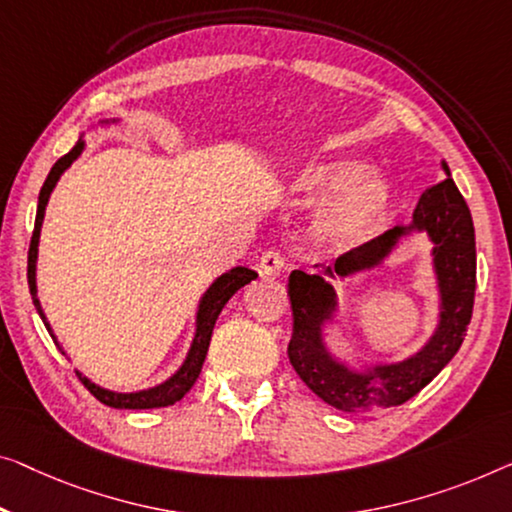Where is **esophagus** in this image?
<instances>
[{
    "label": "esophagus",
    "mask_w": 512,
    "mask_h": 512,
    "mask_svg": "<svg viewBox=\"0 0 512 512\" xmlns=\"http://www.w3.org/2000/svg\"><path fill=\"white\" fill-rule=\"evenodd\" d=\"M285 271V257H282L278 250H266L259 257V273L264 278H278L280 273Z\"/></svg>",
    "instance_id": "1"
}]
</instances>
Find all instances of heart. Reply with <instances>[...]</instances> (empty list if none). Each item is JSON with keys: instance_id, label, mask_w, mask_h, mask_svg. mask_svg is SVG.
I'll use <instances>...</instances> for the list:
<instances>
[{"instance_id": "b5f03b06", "label": "heart", "mask_w": 512, "mask_h": 512, "mask_svg": "<svg viewBox=\"0 0 512 512\" xmlns=\"http://www.w3.org/2000/svg\"><path fill=\"white\" fill-rule=\"evenodd\" d=\"M301 195L324 200L315 220L317 239L335 250H352L370 239L391 207V183L358 158H331L305 167L294 179Z\"/></svg>"}]
</instances>
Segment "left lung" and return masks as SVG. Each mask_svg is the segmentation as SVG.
<instances>
[{
	"mask_svg": "<svg viewBox=\"0 0 512 512\" xmlns=\"http://www.w3.org/2000/svg\"><path fill=\"white\" fill-rule=\"evenodd\" d=\"M446 181L425 190L411 223L398 225L361 248L335 259L324 273L345 282L384 266L411 236L430 241L432 273L437 282V326L425 345L402 361L349 363L335 356L326 342V329L338 324L340 299L333 285L319 273L292 271L287 285L294 331L287 354L305 386L317 398L347 414H368L398 407L414 398L451 363L460 349L474 310L476 292V234L464 197L441 160Z\"/></svg>",
	"mask_w": 512,
	"mask_h": 512,
	"instance_id": "1",
	"label": "left lung"
}]
</instances>
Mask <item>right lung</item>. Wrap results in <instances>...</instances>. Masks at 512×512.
Here are the masks:
<instances>
[{
	"label": "right lung",
	"instance_id": "obj_1",
	"mask_svg": "<svg viewBox=\"0 0 512 512\" xmlns=\"http://www.w3.org/2000/svg\"><path fill=\"white\" fill-rule=\"evenodd\" d=\"M121 119H101L98 121V126H112V124H119ZM85 140L75 142V147L68 151L64 158H59L55 165H52V170L48 174V179H45L41 193H38V209H36V223H34V234H32V243H29V255H27V282H29V292H32V301H34V308L38 315H41L45 329L52 335V340H55V345L59 347V352L68 358V354L64 352V347L59 345L55 331H52V326L48 322V317H45L43 312V305L38 301V287H36V262H38V241H41V227H43V218H45V207H48L50 202V195L52 190H55L57 181L61 179V174H64L68 167H71L75 160L80 158L82 151H85ZM257 278V271L248 269V266H234V269L225 271L223 276H218L216 280L211 282L207 292L202 294L200 303H197V312H195V333H193V340H190V347H188V354L183 358L181 365L177 370L172 372L170 377L165 381H160L156 386H149V388H142V391H131V393H121V391H112V388H105L101 384H96V381H91L87 375H82L80 370L78 377L82 379V384L89 388V393L94 395L96 400H101L103 404H108V407L114 409H158V407H170V404L179 402L183 395H186L193 384L200 377L202 372V365H204V358H207L209 352V342H211V333H213V326H216V319L220 315V310L225 308V303L232 299V296L239 292L241 287H246L248 282H253Z\"/></svg>",
	"mask_w": 512,
	"mask_h": 512
}]
</instances>
